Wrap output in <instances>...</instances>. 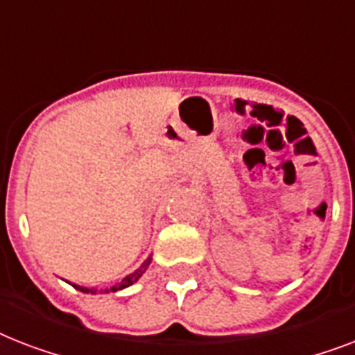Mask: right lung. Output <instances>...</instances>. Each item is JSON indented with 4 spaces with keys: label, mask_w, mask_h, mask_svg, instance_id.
Instances as JSON below:
<instances>
[{
    "label": "right lung",
    "mask_w": 355,
    "mask_h": 355,
    "mask_svg": "<svg viewBox=\"0 0 355 355\" xmlns=\"http://www.w3.org/2000/svg\"><path fill=\"white\" fill-rule=\"evenodd\" d=\"M149 263H150V258H147L144 261V263H141V267H139V269H136V270H134V272H130V275H128V276H125V278H123V280L119 282V284L112 286V287H110V289H105V293H108V291H112V293L114 291H121V289H125V287L132 286L134 282H138L139 276L144 275L145 270H147ZM71 286H73L75 289H79V291H83V293H92V295H96V293H97V289H88V287L77 286V284H71Z\"/></svg>",
    "instance_id": "add662e5"
}]
</instances>
